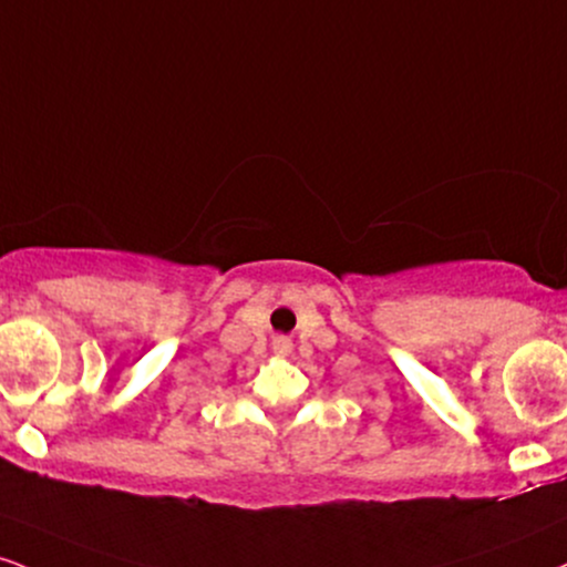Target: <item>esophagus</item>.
Segmentation results:
<instances>
[{"label":"esophagus","instance_id":"34e87169","mask_svg":"<svg viewBox=\"0 0 567 567\" xmlns=\"http://www.w3.org/2000/svg\"><path fill=\"white\" fill-rule=\"evenodd\" d=\"M271 349H275V353H279V357H288L290 353V349H292V343H290V338H275V343H271Z\"/></svg>","mask_w":567,"mask_h":567}]
</instances>
